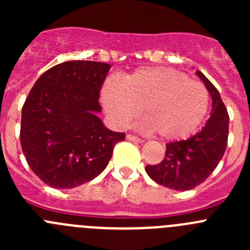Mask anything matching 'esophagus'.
<instances>
[{
    "instance_id": "obj_1",
    "label": "esophagus",
    "mask_w": 250,
    "mask_h": 250,
    "mask_svg": "<svg viewBox=\"0 0 250 250\" xmlns=\"http://www.w3.org/2000/svg\"><path fill=\"white\" fill-rule=\"evenodd\" d=\"M126 139H127V140L135 141V143H144V140H143V139L138 138V136H135V135H131V134H127Z\"/></svg>"
}]
</instances>
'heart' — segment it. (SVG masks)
Returning <instances> with one entry per match:
<instances>
[{
  "mask_svg": "<svg viewBox=\"0 0 250 250\" xmlns=\"http://www.w3.org/2000/svg\"><path fill=\"white\" fill-rule=\"evenodd\" d=\"M101 103L118 126L134 123L141 110L149 131L165 140H179L200 126L209 107V92L174 68L146 67L124 76L119 83L107 81Z\"/></svg>",
  "mask_w": 250,
  "mask_h": 250,
  "instance_id": "1",
  "label": "heart"
}]
</instances>
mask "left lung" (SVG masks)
<instances>
[{
    "mask_svg": "<svg viewBox=\"0 0 250 250\" xmlns=\"http://www.w3.org/2000/svg\"><path fill=\"white\" fill-rule=\"evenodd\" d=\"M196 75L213 100L210 118L195 135L167 144L160 164L145 167L154 182L174 190H190L202 184L219 164L228 143L229 116L219 91L203 72L198 70Z\"/></svg>",
    "mask_w": 250,
    "mask_h": 250,
    "instance_id": "8db88e82",
    "label": "left lung"
}]
</instances>
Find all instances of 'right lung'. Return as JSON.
Listing matches in <instances>:
<instances>
[{
	"label": "right lung",
	"instance_id": "add662e5",
	"mask_svg": "<svg viewBox=\"0 0 250 250\" xmlns=\"http://www.w3.org/2000/svg\"><path fill=\"white\" fill-rule=\"evenodd\" d=\"M111 66L66 61L43 72L22 107V151L43 183L71 189L103 173L116 143L125 139L98 114L100 89Z\"/></svg>",
	"mask_w": 250,
	"mask_h": 250
}]
</instances>
